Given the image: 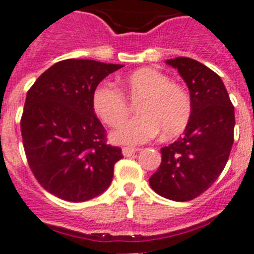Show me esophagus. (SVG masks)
Masks as SVG:
<instances>
[{
  "instance_id": "obj_1",
  "label": "esophagus",
  "mask_w": 254,
  "mask_h": 254,
  "mask_svg": "<svg viewBox=\"0 0 254 254\" xmlns=\"http://www.w3.org/2000/svg\"><path fill=\"white\" fill-rule=\"evenodd\" d=\"M137 148H133V147H124L123 148V155L124 156H133L134 153L137 152Z\"/></svg>"
}]
</instances>
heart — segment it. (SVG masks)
<instances>
[{
    "mask_svg": "<svg viewBox=\"0 0 254 254\" xmlns=\"http://www.w3.org/2000/svg\"><path fill=\"white\" fill-rule=\"evenodd\" d=\"M123 89L133 102H140V116L124 124L112 134L116 143L140 144L155 138L160 130L164 138L180 135L189 125L192 104L187 91L170 82L167 74L153 68H140L123 78ZM93 108L111 127H120L130 115V106L119 89L101 84L93 93Z\"/></svg>",
    "mask_w": 254,
    "mask_h": 254,
    "instance_id": "heart-1",
    "label": "heart"
}]
</instances>
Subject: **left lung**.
<instances>
[{
  "label": "left lung",
  "instance_id": "left-lung-1",
  "mask_svg": "<svg viewBox=\"0 0 254 254\" xmlns=\"http://www.w3.org/2000/svg\"><path fill=\"white\" fill-rule=\"evenodd\" d=\"M167 63L189 86L192 114L182 137L161 148V164L150 186L163 197L189 201L209 189L225 169L234 143L235 114L216 72L183 57Z\"/></svg>",
  "mask_w": 254,
  "mask_h": 254
}]
</instances>
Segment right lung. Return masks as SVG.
Returning <instances> with one entry per match:
<instances>
[{
    "label": "right lung",
    "instance_id": "obj_1",
    "mask_svg": "<svg viewBox=\"0 0 254 254\" xmlns=\"http://www.w3.org/2000/svg\"><path fill=\"white\" fill-rule=\"evenodd\" d=\"M121 64L65 59L31 86L20 129L32 173L46 191L67 201H86L108 189L120 147L107 144L93 108L98 84Z\"/></svg>",
    "mask_w": 254,
    "mask_h": 254
}]
</instances>
